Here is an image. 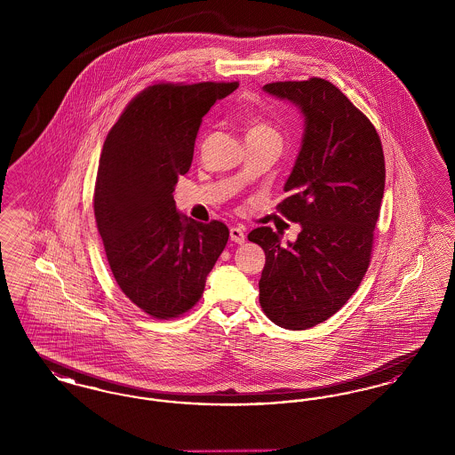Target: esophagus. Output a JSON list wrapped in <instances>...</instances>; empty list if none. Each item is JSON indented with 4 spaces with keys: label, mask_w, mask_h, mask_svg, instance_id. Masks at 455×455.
Here are the masks:
<instances>
[{
    "label": "esophagus",
    "mask_w": 455,
    "mask_h": 455,
    "mask_svg": "<svg viewBox=\"0 0 455 455\" xmlns=\"http://www.w3.org/2000/svg\"><path fill=\"white\" fill-rule=\"evenodd\" d=\"M230 238H232L235 243H243V242H245L243 228H240V227H232V228H230Z\"/></svg>",
    "instance_id": "1"
}]
</instances>
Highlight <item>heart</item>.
<instances>
[{
	"label": "heart",
	"mask_w": 455,
	"mask_h": 455,
	"mask_svg": "<svg viewBox=\"0 0 455 455\" xmlns=\"http://www.w3.org/2000/svg\"><path fill=\"white\" fill-rule=\"evenodd\" d=\"M245 128H247V136H264V134H276L275 130L264 123L259 117H247L245 121Z\"/></svg>",
	"instance_id": "obj_1"
}]
</instances>
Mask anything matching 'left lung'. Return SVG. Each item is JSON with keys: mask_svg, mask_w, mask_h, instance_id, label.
Returning a JSON list of instances; mask_svg holds the SVG:
<instances>
[{"mask_svg": "<svg viewBox=\"0 0 455 455\" xmlns=\"http://www.w3.org/2000/svg\"><path fill=\"white\" fill-rule=\"evenodd\" d=\"M264 90L302 108V150L276 206L300 223L283 245L271 227L247 237L262 247V312L275 324L302 331L334 315L367 273L386 186L380 136L367 116L324 78L273 82Z\"/></svg>", "mask_w": 455, "mask_h": 455, "instance_id": "8db88e82", "label": "left lung"}]
</instances>
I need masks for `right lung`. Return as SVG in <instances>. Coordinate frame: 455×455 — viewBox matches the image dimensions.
Wrapping results in <instances>:
<instances>
[{
  "instance_id": "obj_1",
  "label": "right lung",
  "mask_w": 455,
  "mask_h": 455,
  "mask_svg": "<svg viewBox=\"0 0 455 455\" xmlns=\"http://www.w3.org/2000/svg\"><path fill=\"white\" fill-rule=\"evenodd\" d=\"M238 82L171 84L141 90L108 131L93 213L123 293L153 319L189 312L228 242V227L175 210L173 188L189 171L203 116Z\"/></svg>"
}]
</instances>
